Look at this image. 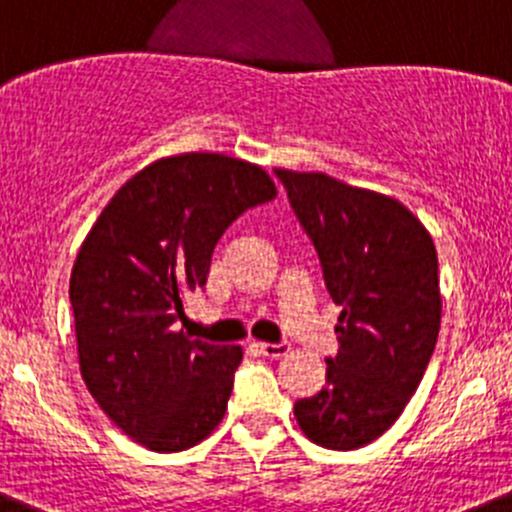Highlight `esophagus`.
<instances>
[{
	"instance_id": "1",
	"label": "esophagus",
	"mask_w": 512,
	"mask_h": 512,
	"mask_svg": "<svg viewBox=\"0 0 512 512\" xmlns=\"http://www.w3.org/2000/svg\"><path fill=\"white\" fill-rule=\"evenodd\" d=\"M255 347L260 350V355H265V357H282V355H287V350H290L285 342H275V345H272V342H257Z\"/></svg>"
}]
</instances>
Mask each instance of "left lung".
<instances>
[{"label": "left lung", "mask_w": 512, "mask_h": 512, "mask_svg": "<svg viewBox=\"0 0 512 512\" xmlns=\"http://www.w3.org/2000/svg\"><path fill=\"white\" fill-rule=\"evenodd\" d=\"M322 265L340 350L325 388L295 403L312 443L357 450L403 415L440 330L438 252L423 222L388 195L322 172L275 170Z\"/></svg>", "instance_id": "left-lung-1"}]
</instances>
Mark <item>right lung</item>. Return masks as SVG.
<instances>
[{
	"mask_svg": "<svg viewBox=\"0 0 512 512\" xmlns=\"http://www.w3.org/2000/svg\"><path fill=\"white\" fill-rule=\"evenodd\" d=\"M262 167L215 152L165 157L119 187L69 277L82 380L135 443L180 453L225 418L240 345L175 332L185 297L245 210L275 200Z\"/></svg>",
	"mask_w": 512,
	"mask_h": 512,
	"instance_id": "add662e5",
	"label": "right lung"
}]
</instances>
